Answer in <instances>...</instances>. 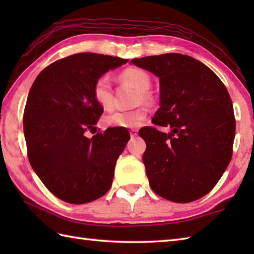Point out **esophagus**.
<instances>
[{"label": "esophagus", "instance_id": "34e87169", "mask_svg": "<svg viewBox=\"0 0 254 254\" xmlns=\"http://www.w3.org/2000/svg\"><path fill=\"white\" fill-rule=\"evenodd\" d=\"M130 134H131L132 137H135V136L137 135V134H138V131L135 130V128H132V130L130 131Z\"/></svg>", "mask_w": 254, "mask_h": 254}]
</instances>
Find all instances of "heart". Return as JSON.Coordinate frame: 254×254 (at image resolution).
Returning <instances> with one entry per match:
<instances>
[{
  "label": "heart",
  "instance_id": "obj_1",
  "mask_svg": "<svg viewBox=\"0 0 254 254\" xmlns=\"http://www.w3.org/2000/svg\"><path fill=\"white\" fill-rule=\"evenodd\" d=\"M121 79L133 85L138 91L137 102H150L153 99L148 89L152 85L149 74L139 67H127L120 73ZM94 98L105 110H110L113 106V96L110 80L107 76H101L96 80L93 88ZM147 116L145 107H137L135 109L126 111H116L104 118L105 126L110 127H136Z\"/></svg>",
  "mask_w": 254,
  "mask_h": 254
}]
</instances>
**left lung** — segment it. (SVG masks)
Instances as JSON below:
<instances>
[{"label": "left lung", "instance_id": "obj_1", "mask_svg": "<svg viewBox=\"0 0 254 254\" xmlns=\"http://www.w3.org/2000/svg\"><path fill=\"white\" fill-rule=\"evenodd\" d=\"M159 77L156 126L138 134L146 150L143 163L152 190L169 201L189 203L216 186L227 168L236 133L233 102L222 80L192 57L166 53L133 59Z\"/></svg>", "mask_w": 254, "mask_h": 254}]
</instances>
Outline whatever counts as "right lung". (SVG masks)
Masks as SVG:
<instances>
[{
    "label": "right lung",
    "instance_id": "right-lung-1",
    "mask_svg": "<svg viewBox=\"0 0 254 254\" xmlns=\"http://www.w3.org/2000/svg\"><path fill=\"white\" fill-rule=\"evenodd\" d=\"M121 58L77 53L51 63L32 84L24 110L29 163L53 195L71 204L109 190L116 161L130 139L126 128H107L88 138L104 112L94 98L102 74L126 64Z\"/></svg>",
    "mask_w": 254,
    "mask_h": 254
}]
</instances>
